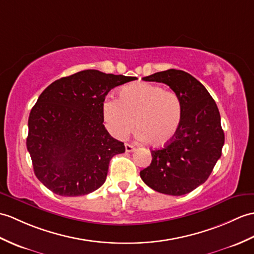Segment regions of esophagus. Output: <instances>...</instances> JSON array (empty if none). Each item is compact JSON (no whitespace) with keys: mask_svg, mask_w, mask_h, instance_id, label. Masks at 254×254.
I'll return each instance as SVG.
<instances>
[{"mask_svg":"<svg viewBox=\"0 0 254 254\" xmlns=\"http://www.w3.org/2000/svg\"><path fill=\"white\" fill-rule=\"evenodd\" d=\"M135 150V147L131 144H126V151L127 152H132Z\"/></svg>","mask_w":254,"mask_h":254,"instance_id":"34e87169","label":"esophagus"}]
</instances>
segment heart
<instances>
[{
	"label": "heart",
	"instance_id": "1",
	"mask_svg": "<svg viewBox=\"0 0 254 254\" xmlns=\"http://www.w3.org/2000/svg\"><path fill=\"white\" fill-rule=\"evenodd\" d=\"M103 116L108 131L116 138H126L137 127L139 139L163 146L178 133L183 107L175 92L144 82L123 88L120 98L106 97Z\"/></svg>",
	"mask_w": 254,
	"mask_h": 254
}]
</instances>
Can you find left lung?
Listing matches in <instances>:
<instances>
[{
  "label": "left lung",
  "mask_w": 254,
  "mask_h": 254,
  "mask_svg": "<svg viewBox=\"0 0 254 254\" xmlns=\"http://www.w3.org/2000/svg\"><path fill=\"white\" fill-rule=\"evenodd\" d=\"M143 80L164 83L178 94L183 118L175 137L150 150L151 163L140 178L158 192L182 196L203 184L221 158L225 137L219 109L207 88L183 70L169 69Z\"/></svg>",
  "instance_id": "8db88e82"
}]
</instances>
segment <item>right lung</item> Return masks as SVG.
<instances>
[{
    "instance_id": "right-lung-1",
    "label": "right lung",
    "mask_w": 254,
    "mask_h": 254,
    "mask_svg": "<svg viewBox=\"0 0 254 254\" xmlns=\"http://www.w3.org/2000/svg\"><path fill=\"white\" fill-rule=\"evenodd\" d=\"M135 76L83 70L56 80L39 96L28 120L27 149L34 174L60 196H83L102 186L111 158L126 151L104 126L110 90Z\"/></svg>"
}]
</instances>
